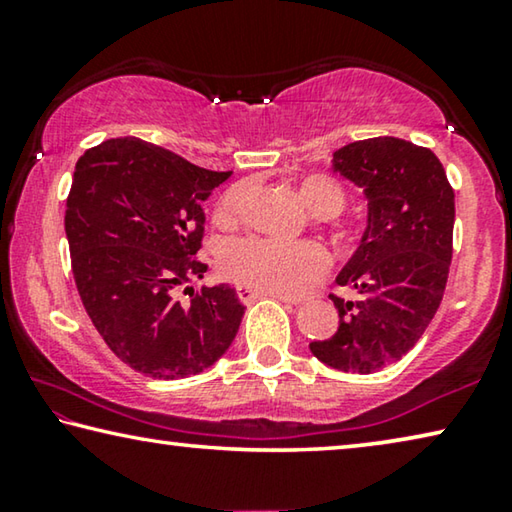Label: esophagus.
I'll use <instances>...</instances> for the list:
<instances>
[{
	"label": "esophagus",
	"instance_id": "34e87169",
	"mask_svg": "<svg viewBox=\"0 0 512 512\" xmlns=\"http://www.w3.org/2000/svg\"><path fill=\"white\" fill-rule=\"evenodd\" d=\"M236 294H239V299L243 303H253L255 299H264V296H271V299H278V301H285V303H296V299H292V296L262 292V289H255V287H248V285H236Z\"/></svg>",
	"mask_w": 512,
	"mask_h": 512
}]
</instances>
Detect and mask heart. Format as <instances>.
<instances>
[{"label": "heart", "mask_w": 512, "mask_h": 512, "mask_svg": "<svg viewBox=\"0 0 512 512\" xmlns=\"http://www.w3.org/2000/svg\"><path fill=\"white\" fill-rule=\"evenodd\" d=\"M246 193V183H236L220 195L216 204V218L220 223H230L239 216ZM299 195L312 216L322 220L338 216L347 204L345 188L324 174H310L301 179ZM329 266V253L315 241L285 243L248 234L227 241L220 250V269L225 271V276L241 285L282 296L303 294L326 276Z\"/></svg>", "instance_id": "b5f03b06"}]
</instances>
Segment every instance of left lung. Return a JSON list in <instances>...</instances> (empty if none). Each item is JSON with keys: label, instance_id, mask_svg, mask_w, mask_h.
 <instances>
[{"label": "left lung", "instance_id": "left-lung-1", "mask_svg": "<svg viewBox=\"0 0 512 512\" xmlns=\"http://www.w3.org/2000/svg\"><path fill=\"white\" fill-rule=\"evenodd\" d=\"M333 170L368 197L361 246L335 282L356 301L331 294L338 331L310 342L319 361L370 375L409 352L437 312L453 257L455 193L441 160L400 137H370L338 149Z\"/></svg>", "mask_w": 512, "mask_h": 512}]
</instances>
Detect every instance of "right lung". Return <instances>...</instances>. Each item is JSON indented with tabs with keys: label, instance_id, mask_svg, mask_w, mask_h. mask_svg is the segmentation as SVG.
<instances>
[{
	"label": "right lung",
	"instance_id": "add662e5",
	"mask_svg": "<svg viewBox=\"0 0 512 512\" xmlns=\"http://www.w3.org/2000/svg\"><path fill=\"white\" fill-rule=\"evenodd\" d=\"M227 177L137 137L105 140L75 165L64 218L75 287L105 345L140 375H200L239 331L246 308L230 285L174 299L204 278L202 204Z\"/></svg>",
	"mask_w": 512,
	"mask_h": 512
}]
</instances>
